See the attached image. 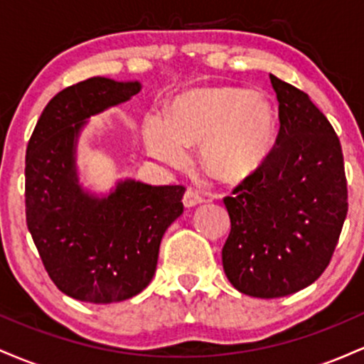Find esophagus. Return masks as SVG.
Segmentation results:
<instances>
[{
  "instance_id": "esophagus-1",
  "label": "esophagus",
  "mask_w": 364,
  "mask_h": 364,
  "mask_svg": "<svg viewBox=\"0 0 364 364\" xmlns=\"http://www.w3.org/2000/svg\"><path fill=\"white\" fill-rule=\"evenodd\" d=\"M203 202H205V200H203V196L200 193H196L195 190H186L185 196H183V205H185L186 208L196 207Z\"/></svg>"
}]
</instances>
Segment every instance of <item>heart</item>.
I'll list each match as a JSON object with an SVG mask.
<instances>
[{
	"label": "heart",
	"mask_w": 364,
	"mask_h": 364,
	"mask_svg": "<svg viewBox=\"0 0 364 364\" xmlns=\"http://www.w3.org/2000/svg\"><path fill=\"white\" fill-rule=\"evenodd\" d=\"M144 140L154 157L181 168L198 147L212 178L237 183L257 173L277 140V114L262 90L217 85L178 95L162 114L145 116Z\"/></svg>",
	"instance_id": "obj_1"
}]
</instances>
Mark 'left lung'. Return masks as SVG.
<instances>
[{"label": "left lung", "mask_w": 364, "mask_h": 364, "mask_svg": "<svg viewBox=\"0 0 364 364\" xmlns=\"http://www.w3.org/2000/svg\"><path fill=\"white\" fill-rule=\"evenodd\" d=\"M279 102L277 145L257 173L224 198L231 235L229 282L253 298H282L327 269L348 215L341 141L311 99L270 75Z\"/></svg>", "instance_id": "obj_1"}]
</instances>
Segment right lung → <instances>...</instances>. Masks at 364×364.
I'll list each match as a JSON object with an SVG mask.
<instances>
[{
    "instance_id": "right-lung-1",
    "label": "right lung",
    "mask_w": 364,
    "mask_h": 364,
    "mask_svg": "<svg viewBox=\"0 0 364 364\" xmlns=\"http://www.w3.org/2000/svg\"><path fill=\"white\" fill-rule=\"evenodd\" d=\"M140 90L139 80L104 77L68 87L44 107L27 145L28 231L58 289L85 303H118L144 291L166 229L183 214V186L123 178L95 191L80 178L83 128Z\"/></svg>"
}]
</instances>
